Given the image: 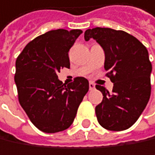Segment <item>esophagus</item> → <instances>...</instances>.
<instances>
[{"label": "esophagus", "instance_id": "obj_1", "mask_svg": "<svg viewBox=\"0 0 155 155\" xmlns=\"http://www.w3.org/2000/svg\"><path fill=\"white\" fill-rule=\"evenodd\" d=\"M95 87H96V86H95V84H94L93 82H89V89H90V90H93V89L95 88Z\"/></svg>", "mask_w": 155, "mask_h": 155}]
</instances>
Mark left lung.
Instances as JSON below:
<instances>
[{"instance_id":"obj_1","label":"left lung","mask_w":155,"mask_h":155,"mask_svg":"<svg viewBox=\"0 0 155 155\" xmlns=\"http://www.w3.org/2000/svg\"><path fill=\"white\" fill-rule=\"evenodd\" d=\"M85 40L93 38L105 51L106 76L114 83L110 94L104 87L96 107L100 125L110 131L131 127L144 110L151 96L152 64L145 46L133 35L110 28H94L85 31Z\"/></svg>"}]
</instances>
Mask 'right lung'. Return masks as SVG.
Segmentation results:
<instances>
[{"label": "right lung", "instance_id": "add662e5", "mask_svg": "<svg viewBox=\"0 0 155 155\" xmlns=\"http://www.w3.org/2000/svg\"><path fill=\"white\" fill-rule=\"evenodd\" d=\"M81 30L48 31L30 41L16 59L14 80L21 107L31 123L44 133L68 128L89 89L88 80L77 77L70 84L57 73L69 68L68 51Z\"/></svg>", "mask_w": 155, "mask_h": 155}]
</instances>
